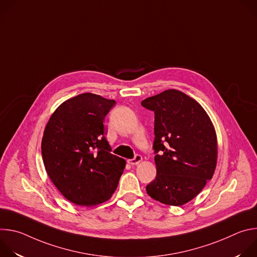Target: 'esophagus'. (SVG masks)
<instances>
[{"mask_svg":"<svg viewBox=\"0 0 257 257\" xmlns=\"http://www.w3.org/2000/svg\"><path fill=\"white\" fill-rule=\"evenodd\" d=\"M141 161H142V157H141L140 155H136V156L134 157V159L128 160L127 163H128L129 165H131V166H136V165H138Z\"/></svg>","mask_w":257,"mask_h":257,"instance_id":"obj_1","label":"esophagus"}]
</instances>
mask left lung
Instances as JSON below:
<instances>
[{
    "label": "left lung",
    "mask_w": 257,
    "mask_h": 257,
    "mask_svg": "<svg viewBox=\"0 0 257 257\" xmlns=\"http://www.w3.org/2000/svg\"><path fill=\"white\" fill-rule=\"evenodd\" d=\"M141 104L155 112L157 176L146 192L167 205L185 204L200 193L216 167L212 122L195 99L176 89L145 98Z\"/></svg>",
    "instance_id": "left-lung-1"
}]
</instances>
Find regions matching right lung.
I'll use <instances>...</instances> for the list:
<instances>
[{"label": "right lung", "instance_id": "add662e5", "mask_svg": "<svg viewBox=\"0 0 257 257\" xmlns=\"http://www.w3.org/2000/svg\"><path fill=\"white\" fill-rule=\"evenodd\" d=\"M116 101L82 93L60 104L42 140L46 171L69 201L81 206L102 203L115 192L126 162L111 153L103 119Z\"/></svg>", "mask_w": 257, "mask_h": 257}]
</instances>
